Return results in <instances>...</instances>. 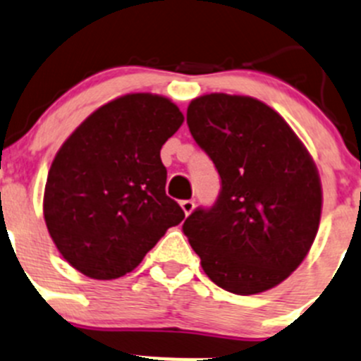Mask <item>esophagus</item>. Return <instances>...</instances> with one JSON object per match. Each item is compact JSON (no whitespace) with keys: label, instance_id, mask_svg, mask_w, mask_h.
Masks as SVG:
<instances>
[{"label":"esophagus","instance_id":"obj_1","mask_svg":"<svg viewBox=\"0 0 361 361\" xmlns=\"http://www.w3.org/2000/svg\"><path fill=\"white\" fill-rule=\"evenodd\" d=\"M180 207H183L184 214L190 216L191 212H193V209H195V202L193 200H183V202H180Z\"/></svg>","mask_w":361,"mask_h":361}]
</instances>
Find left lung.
<instances>
[{"instance_id": "left-lung-1", "label": "left lung", "mask_w": 361, "mask_h": 361, "mask_svg": "<svg viewBox=\"0 0 361 361\" xmlns=\"http://www.w3.org/2000/svg\"><path fill=\"white\" fill-rule=\"evenodd\" d=\"M191 136L221 178L218 200L183 230L216 286L239 296L286 280L321 221L314 159L273 108L246 95L207 94L188 106Z\"/></svg>"}]
</instances>
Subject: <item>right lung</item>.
I'll return each mask as SVG.
<instances>
[{"mask_svg":"<svg viewBox=\"0 0 361 361\" xmlns=\"http://www.w3.org/2000/svg\"><path fill=\"white\" fill-rule=\"evenodd\" d=\"M184 115L166 97L127 94L95 109L54 156L44 218L72 267L113 280L131 273L184 219L166 197L161 147Z\"/></svg>","mask_w":361,"mask_h":361,"instance_id":"1","label":"right lung"}]
</instances>
